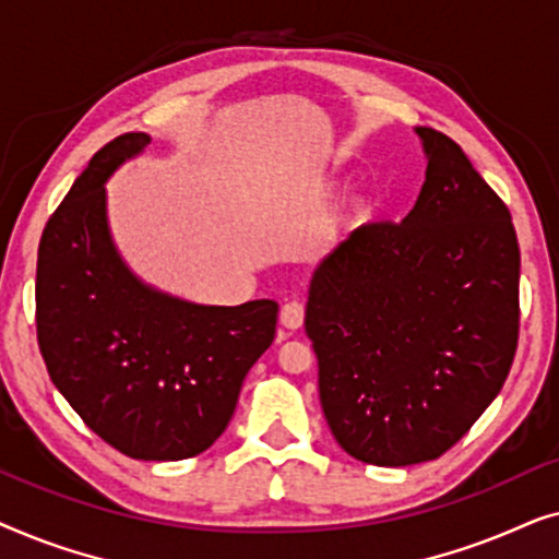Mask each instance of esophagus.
Returning a JSON list of instances; mask_svg holds the SVG:
<instances>
[{
	"instance_id": "34e87169",
	"label": "esophagus",
	"mask_w": 559,
	"mask_h": 559,
	"mask_svg": "<svg viewBox=\"0 0 559 559\" xmlns=\"http://www.w3.org/2000/svg\"><path fill=\"white\" fill-rule=\"evenodd\" d=\"M280 323L289 328V331H297V328H302L305 323V305L297 302V300H289L282 305L280 310Z\"/></svg>"
}]
</instances>
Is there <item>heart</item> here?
I'll return each mask as SVG.
<instances>
[{
    "instance_id": "1",
    "label": "heart",
    "mask_w": 559,
    "mask_h": 559,
    "mask_svg": "<svg viewBox=\"0 0 559 559\" xmlns=\"http://www.w3.org/2000/svg\"><path fill=\"white\" fill-rule=\"evenodd\" d=\"M373 216V203L369 198H356L354 203L348 205V221L350 224H366Z\"/></svg>"
}]
</instances>
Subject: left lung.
Masks as SVG:
<instances>
[{"label": "left lung", "mask_w": 559, "mask_h": 559, "mask_svg": "<svg viewBox=\"0 0 559 559\" xmlns=\"http://www.w3.org/2000/svg\"><path fill=\"white\" fill-rule=\"evenodd\" d=\"M417 134L427 173L415 209L341 241L312 272L305 310L333 438L392 468L448 453L501 392L519 343L507 203L450 136Z\"/></svg>", "instance_id": "1"}]
</instances>
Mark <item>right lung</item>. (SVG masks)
Listing matches in <instances>:
<instances>
[{"instance_id":"obj_1","label":"right lung","mask_w":559,"mask_h":559,"mask_svg":"<svg viewBox=\"0 0 559 559\" xmlns=\"http://www.w3.org/2000/svg\"><path fill=\"white\" fill-rule=\"evenodd\" d=\"M150 144H104L45 224L35 323L52 384L114 450L136 461L203 453L231 419L243 379L272 346L280 305H195L157 293L121 262L104 182Z\"/></svg>"}]
</instances>
